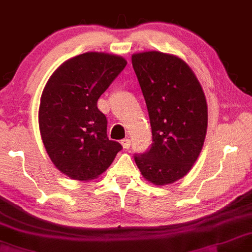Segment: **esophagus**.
Instances as JSON below:
<instances>
[{"label":"esophagus","mask_w":252,"mask_h":252,"mask_svg":"<svg viewBox=\"0 0 252 252\" xmlns=\"http://www.w3.org/2000/svg\"><path fill=\"white\" fill-rule=\"evenodd\" d=\"M121 145H123L124 149H129V147H131V140H129V139H123V140H121Z\"/></svg>","instance_id":"esophagus-1"}]
</instances>
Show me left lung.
Wrapping results in <instances>:
<instances>
[{"mask_svg": "<svg viewBox=\"0 0 252 252\" xmlns=\"http://www.w3.org/2000/svg\"><path fill=\"white\" fill-rule=\"evenodd\" d=\"M150 119V150L134 155L143 177L168 185L185 177L201 154L208 126L204 93L185 61L161 51L132 55Z\"/></svg>", "mask_w": 252, "mask_h": 252, "instance_id": "obj_1", "label": "left lung"}]
</instances>
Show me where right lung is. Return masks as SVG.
<instances>
[{
    "mask_svg": "<svg viewBox=\"0 0 252 252\" xmlns=\"http://www.w3.org/2000/svg\"><path fill=\"white\" fill-rule=\"evenodd\" d=\"M126 64L113 54H80L63 62L44 86L40 137L51 162L71 179H96L123 149L107 137V118L97 101Z\"/></svg>",
    "mask_w": 252,
    "mask_h": 252,
    "instance_id": "right-lung-1",
    "label": "right lung"
}]
</instances>
